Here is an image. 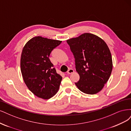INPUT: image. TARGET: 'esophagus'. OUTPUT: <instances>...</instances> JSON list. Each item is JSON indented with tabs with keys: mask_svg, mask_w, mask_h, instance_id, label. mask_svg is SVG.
Instances as JSON below:
<instances>
[{
	"mask_svg": "<svg viewBox=\"0 0 131 131\" xmlns=\"http://www.w3.org/2000/svg\"><path fill=\"white\" fill-rule=\"evenodd\" d=\"M73 72H74V70L72 69H70L67 72V74H71V73H72Z\"/></svg>",
	"mask_w": 131,
	"mask_h": 131,
	"instance_id": "34e87169",
	"label": "esophagus"
}]
</instances>
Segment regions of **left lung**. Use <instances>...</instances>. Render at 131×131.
<instances>
[{"label":"left lung","mask_w":131,"mask_h":131,"mask_svg":"<svg viewBox=\"0 0 131 131\" xmlns=\"http://www.w3.org/2000/svg\"><path fill=\"white\" fill-rule=\"evenodd\" d=\"M75 59L79 90L87 94H97L102 89L111 76L113 69L111 53L100 37L84 33L66 41Z\"/></svg>","instance_id":"obj_1"}]
</instances>
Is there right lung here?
Segmentation results:
<instances>
[{
	"label": "right lung",
	"mask_w": 131,
	"mask_h": 131,
	"mask_svg": "<svg viewBox=\"0 0 131 131\" xmlns=\"http://www.w3.org/2000/svg\"><path fill=\"white\" fill-rule=\"evenodd\" d=\"M61 43V41L36 36L22 50L20 70L23 80L29 89L40 98H51L59 89L62 77L57 73L49 57Z\"/></svg>",
	"instance_id": "obj_1"
}]
</instances>
